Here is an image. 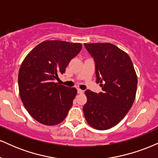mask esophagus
<instances>
[{
  "mask_svg": "<svg viewBox=\"0 0 158 158\" xmlns=\"http://www.w3.org/2000/svg\"><path fill=\"white\" fill-rule=\"evenodd\" d=\"M77 91H78V93H79V94H83V93H84V90L79 89V88H78Z\"/></svg>",
  "mask_w": 158,
  "mask_h": 158,
  "instance_id": "obj_1",
  "label": "esophagus"
}]
</instances>
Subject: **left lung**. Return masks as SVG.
<instances>
[{
    "mask_svg": "<svg viewBox=\"0 0 158 158\" xmlns=\"http://www.w3.org/2000/svg\"><path fill=\"white\" fill-rule=\"evenodd\" d=\"M94 58L97 83L102 92L85 90L83 112L87 123L97 130H107L124 118L135 99L137 77L129 56L110 43L85 44Z\"/></svg>",
    "mask_w": 158,
    "mask_h": 158,
    "instance_id": "left-lung-1",
    "label": "left lung"
}]
</instances>
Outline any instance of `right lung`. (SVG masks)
I'll return each mask as SVG.
<instances>
[{
    "label": "right lung",
    "instance_id": "right-lung-1",
    "mask_svg": "<svg viewBox=\"0 0 158 158\" xmlns=\"http://www.w3.org/2000/svg\"><path fill=\"white\" fill-rule=\"evenodd\" d=\"M81 48L80 43L45 41L23 59L19 73L20 97L28 113L41 124H59L73 106L77 90L54 80Z\"/></svg>",
    "mask_w": 158,
    "mask_h": 158
}]
</instances>
